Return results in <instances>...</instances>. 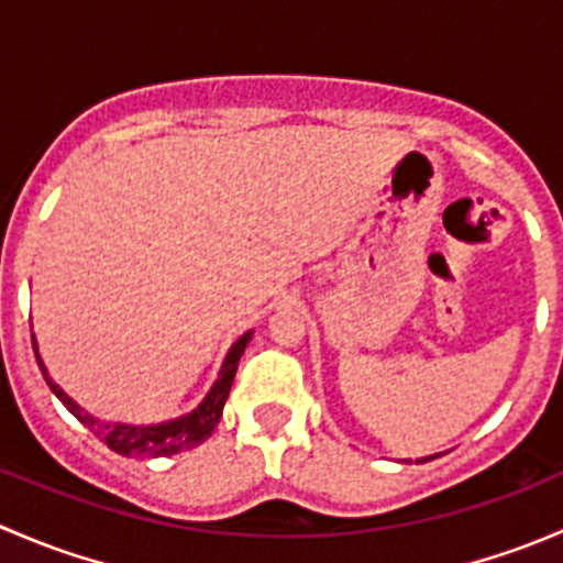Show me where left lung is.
<instances>
[{"label": "left lung", "mask_w": 563, "mask_h": 563, "mask_svg": "<svg viewBox=\"0 0 563 563\" xmlns=\"http://www.w3.org/2000/svg\"><path fill=\"white\" fill-rule=\"evenodd\" d=\"M435 457V455H433ZM433 457H422V460H417V463H428V460H433Z\"/></svg>", "instance_id": "obj_1"}]
</instances>
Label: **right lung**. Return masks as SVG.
<instances>
[{
  "mask_svg": "<svg viewBox=\"0 0 563 563\" xmlns=\"http://www.w3.org/2000/svg\"><path fill=\"white\" fill-rule=\"evenodd\" d=\"M250 338H253V332H245L234 345H231L229 356H225L223 367H220L218 373V382L212 384V389H209V395L203 397L201 406L192 408V411L185 413V417L172 419V422H161V424H122V422H100V419H95L92 413L84 411L73 397H67L59 384L51 382L48 371H45L43 360H40L37 354L35 334H32V345H35L37 365L40 371H43L51 391L65 402V408L78 419V422L87 424L100 441H106L108 450H113L117 455H124V457H168V455H176V452H185V450H192V446L203 444V441L212 435V430L218 428L220 417H223V406L225 400H229L231 384H234L236 367H240V356L245 354V345L250 343Z\"/></svg>",
  "mask_w": 563,
  "mask_h": 563,
  "instance_id": "obj_1",
  "label": "right lung"
}]
</instances>
